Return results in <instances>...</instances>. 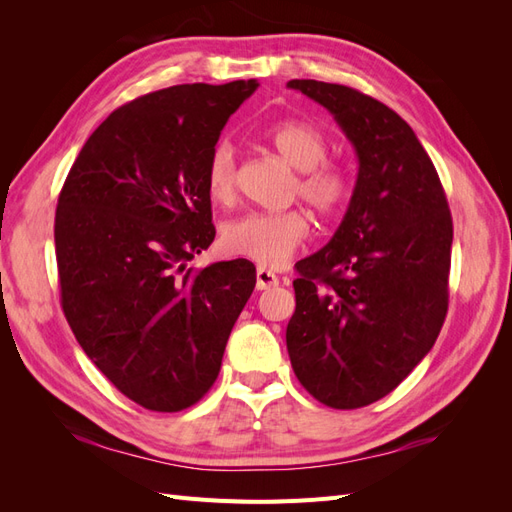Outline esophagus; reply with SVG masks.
Segmentation results:
<instances>
[{"label":"esophagus","mask_w":512,"mask_h":512,"mask_svg":"<svg viewBox=\"0 0 512 512\" xmlns=\"http://www.w3.org/2000/svg\"><path fill=\"white\" fill-rule=\"evenodd\" d=\"M275 286H280V277H277L273 271L260 267L256 271V288L258 290H269V288H275Z\"/></svg>","instance_id":"esophagus-1"}]
</instances>
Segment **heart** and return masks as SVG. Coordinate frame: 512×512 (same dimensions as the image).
<instances>
[{"label": "heart", "mask_w": 512, "mask_h": 512, "mask_svg": "<svg viewBox=\"0 0 512 512\" xmlns=\"http://www.w3.org/2000/svg\"><path fill=\"white\" fill-rule=\"evenodd\" d=\"M269 143L282 160L299 170L297 192L305 203L320 215H335L350 196V179L346 170L327 156V138L307 121H280L267 130ZM239 153L230 141L215 143L209 153L205 185L218 203H228L237 190ZM309 237V218L301 209L254 211L228 222L222 228L226 252L254 260L262 267H282Z\"/></svg>", "instance_id": "1"}]
</instances>
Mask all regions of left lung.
<instances>
[{
	"instance_id": "1",
	"label": "left lung",
	"mask_w": 512,
	"mask_h": 512,
	"mask_svg": "<svg viewBox=\"0 0 512 512\" xmlns=\"http://www.w3.org/2000/svg\"><path fill=\"white\" fill-rule=\"evenodd\" d=\"M288 87L335 117L359 173L331 241L297 262L286 346L320 404L363 408L436 344L448 309L451 211L427 151L389 106L346 85L294 79Z\"/></svg>"
}]
</instances>
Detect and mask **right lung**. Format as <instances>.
<instances>
[{
  "label": "right lung",
  "instance_id": "right-lung-1",
  "mask_svg": "<svg viewBox=\"0 0 512 512\" xmlns=\"http://www.w3.org/2000/svg\"><path fill=\"white\" fill-rule=\"evenodd\" d=\"M258 81L175 85L123 104L87 138L61 188V307L85 354L138 406L179 412L218 378L256 286L237 258L194 271L213 243L209 153Z\"/></svg>",
  "mask_w": 512,
  "mask_h": 512
}]
</instances>
